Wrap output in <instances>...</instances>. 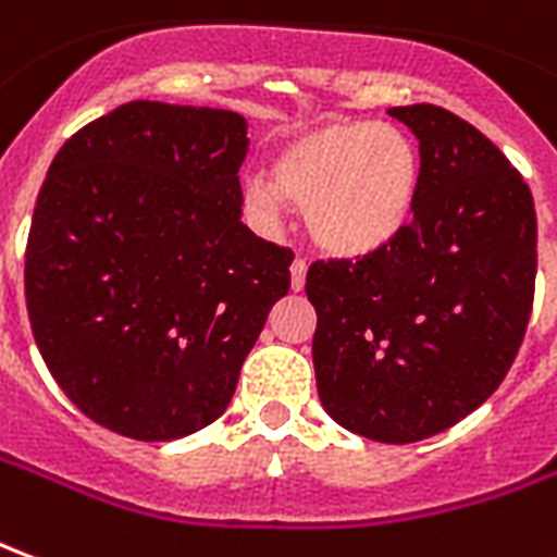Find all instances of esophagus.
I'll return each instance as SVG.
<instances>
[{
	"mask_svg": "<svg viewBox=\"0 0 557 557\" xmlns=\"http://www.w3.org/2000/svg\"><path fill=\"white\" fill-rule=\"evenodd\" d=\"M289 271H292V289H295V292L305 289V277H307V262H305V259H295Z\"/></svg>",
	"mask_w": 557,
	"mask_h": 557,
	"instance_id": "34e87169",
	"label": "esophagus"
}]
</instances>
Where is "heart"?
<instances>
[{"instance_id":"1","label":"heart","mask_w":557,"mask_h":557,"mask_svg":"<svg viewBox=\"0 0 557 557\" xmlns=\"http://www.w3.org/2000/svg\"><path fill=\"white\" fill-rule=\"evenodd\" d=\"M422 186L419 147L395 123L332 120L298 132L271 159V181L250 174L240 205L252 223L277 228L286 201L305 208L322 250L359 259L410 223Z\"/></svg>"}]
</instances>
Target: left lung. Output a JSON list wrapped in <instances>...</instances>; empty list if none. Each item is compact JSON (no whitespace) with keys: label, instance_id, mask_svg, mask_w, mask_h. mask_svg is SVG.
Here are the masks:
<instances>
[{"label":"left lung","instance_id":"1","mask_svg":"<svg viewBox=\"0 0 557 557\" xmlns=\"http://www.w3.org/2000/svg\"><path fill=\"white\" fill-rule=\"evenodd\" d=\"M419 138L413 220L383 250L313 262V368L337 425L416 443L492 398L534 307L536 213L524 177L468 120L392 108Z\"/></svg>","mask_w":557,"mask_h":557}]
</instances>
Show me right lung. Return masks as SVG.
I'll return each instance as SVG.
<instances>
[{"mask_svg":"<svg viewBox=\"0 0 557 557\" xmlns=\"http://www.w3.org/2000/svg\"><path fill=\"white\" fill-rule=\"evenodd\" d=\"M247 120L129 102L50 162L26 240L38 352L77 410L132 441L225 413L295 252L240 223Z\"/></svg>","mask_w":557,"mask_h":557,"instance_id":"1","label":"right lung"}]
</instances>
